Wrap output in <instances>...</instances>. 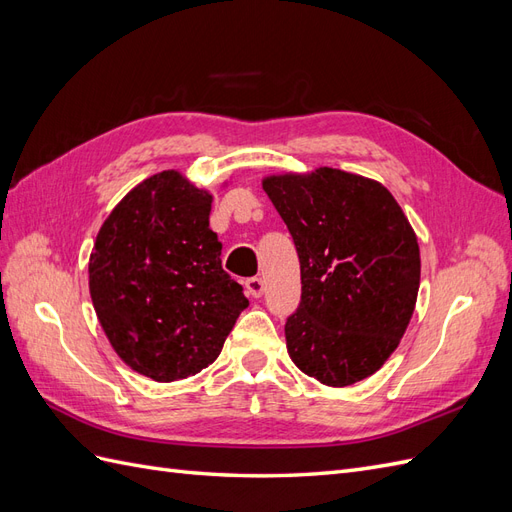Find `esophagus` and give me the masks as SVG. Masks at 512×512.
Wrapping results in <instances>:
<instances>
[{"label": "esophagus", "mask_w": 512, "mask_h": 512, "mask_svg": "<svg viewBox=\"0 0 512 512\" xmlns=\"http://www.w3.org/2000/svg\"><path fill=\"white\" fill-rule=\"evenodd\" d=\"M245 290L250 297L258 299L262 297V292H265V280H262V277H250V280H245Z\"/></svg>", "instance_id": "esophagus-1"}]
</instances>
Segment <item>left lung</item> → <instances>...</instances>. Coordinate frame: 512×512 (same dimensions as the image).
<instances>
[{"label": "left lung", "mask_w": 512, "mask_h": 512, "mask_svg": "<svg viewBox=\"0 0 512 512\" xmlns=\"http://www.w3.org/2000/svg\"><path fill=\"white\" fill-rule=\"evenodd\" d=\"M301 262V303L286 346L303 374L350 386L378 371L412 318L421 254L382 183L322 166L262 181Z\"/></svg>", "instance_id": "left-lung-1"}]
</instances>
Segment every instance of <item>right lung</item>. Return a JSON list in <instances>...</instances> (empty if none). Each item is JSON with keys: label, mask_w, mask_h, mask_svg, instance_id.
<instances>
[{"label": "right lung", "mask_w": 512, "mask_h": 512, "mask_svg": "<svg viewBox=\"0 0 512 512\" xmlns=\"http://www.w3.org/2000/svg\"><path fill=\"white\" fill-rule=\"evenodd\" d=\"M211 200L177 170H162L123 196L89 258L91 301L108 342L156 382L211 365L250 305L222 269Z\"/></svg>", "instance_id": "add662e5"}]
</instances>
